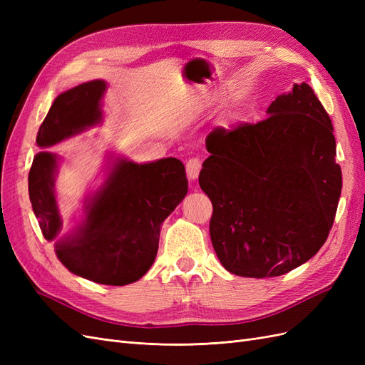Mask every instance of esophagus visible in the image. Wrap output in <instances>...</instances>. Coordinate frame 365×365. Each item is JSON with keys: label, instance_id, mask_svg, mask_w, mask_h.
Listing matches in <instances>:
<instances>
[{"label": "esophagus", "instance_id": "1", "mask_svg": "<svg viewBox=\"0 0 365 365\" xmlns=\"http://www.w3.org/2000/svg\"><path fill=\"white\" fill-rule=\"evenodd\" d=\"M185 172L190 180H196L201 172V161L197 158H190L185 163Z\"/></svg>", "mask_w": 365, "mask_h": 365}]
</instances>
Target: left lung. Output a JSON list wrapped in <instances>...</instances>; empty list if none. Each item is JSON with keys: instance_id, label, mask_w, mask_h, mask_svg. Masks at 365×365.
I'll return each mask as SVG.
<instances>
[{"instance_id": "1", "label": "left lung", "mask_w": 365, "mask_h": 365, "mask_svg": "<svg viewBox=\"0 0 365 365\" xmlns=\"http://www.w3.org/2000/svg\"><path fill=\"white\" fill-rule=\"evenodd\" d=\"M268 117L207 137L200 185L213 204L210 237L240 277H277L314 257L334 225L342 187L334 126L307 83Z\"/></svg>"}]
</instances>
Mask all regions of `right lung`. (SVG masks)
Returning <instances> with one entry per match:
<instances>
[{"label": "right lung", "mask_w": 365, "mask_h": 365, "mask_svg": "<svg viewBox=\"0 0 365 365\" xmlns=\"http://www.w3.org/2000/svg\"><path fill=\"white\" fill-rule=\"evenodd\" d=\"M103 81L62 93L39 128L36 143L50 148L102 120ZM58 155L39 152L29 173V195L43 237L54 240L62 217L54 196ZM187 195L184 164L163 158L138 164L118 158L106 181L85 205L83 222L58 240L56 256L68 271L101 284L140 280L155 260L160 230Z\"/></svg>", "instance_id": "1"}]
</instances>
